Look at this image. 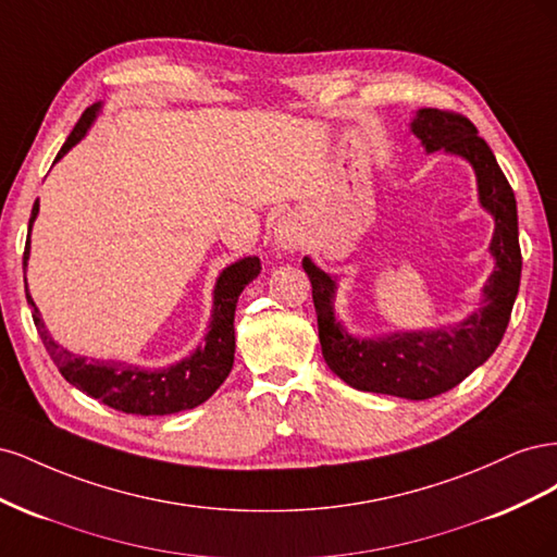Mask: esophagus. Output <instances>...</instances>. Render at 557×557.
Instances as JSON below:
<instances>
[{
	"instance_id": "1",
	"label": "esophagus",
	"mask_w": 557,
	"mask_h": 557,
	"mask_svg": "<svg viewBox=\"0 0 557 557\" xmlns=\"http://www.w3.org/2000/svg\"><path fill=\"white\" fill-rule=\"evenodd\" d=\"M272 242H274V250L276 252H293L297 248V244H299V227L295 223V218H290V215L278 218L276 225H274Z\"/></svg>"
}]
</instances>
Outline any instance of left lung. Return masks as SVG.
I'll use <instances>...</instances> for the list:
<instances>
[{
    "label": "left lung",
    "instance_id": "obj_1",
    "mask_svg": "<svg viewBox=\"0 0 557 557\" xmlns=\"http://www.w3.org/2000/svg\"><path fill=\"white\" fill-rule=\"evenodd\" d=\"M411 132L425 153L444 150L469 162L476 176L479 205L495 221L487 248L495 267L481 290L479 309L453 325L356 336L334 311L336 276L323 272L309 256L301 267L311 281L318 339L332 372L356 391L430 399L465 381L499 346L518 295L522 258L513 190L479 129L460 113L418 109Z\"/></svg>",
    "mask_w": 557,
    "mask_h": 557
}]
</instances>
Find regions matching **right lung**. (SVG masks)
I'll list each match as a JSON object with an SVG mask.
<instances>
[{
	"mask_svg": "<svg viewBox=\"0 0 557 557\" xmlns=\"http://www.w3.org/2000/svg\"><path fill=\"white\" fill-rule=\"evenodd\" d=\"M99 111H102V102L86 109L70 137H66L64 146L60 148L55 162L70 153L78 141H83V137H86L88 129L97 121ZM37 215L39 199L35 201V207H32L29 234ZM29 234L23 256V272H27L29 260ZM258 274L260 260L256 256H248L227 264L223 272L218 274L213 285V305L205 344H199L188 358L160 369H146L123 360H95L66 350L46 330L44 318L35 305V299L29 295L27 278L25 295L48 356L58 364L60 374L66 381L115 411L134 416H170L199 407V404L207 401L230 376L234 364V311H237L239 295L252 278H258Z\"/></svg>",
	"mask_w": 557,
	"mask_h": 557,
	"instance_id": "right-lung-1",
	"label": "right lung"
}]
</instances>
